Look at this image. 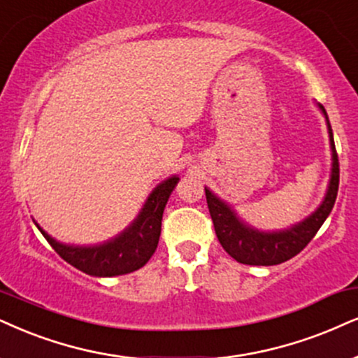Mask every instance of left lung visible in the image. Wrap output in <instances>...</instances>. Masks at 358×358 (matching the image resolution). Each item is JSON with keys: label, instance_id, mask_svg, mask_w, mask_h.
Masks as SVG:
<instances>
[{"label": "left lung", "instance_id": "obj_1", "mask_svg": "<svg viewBox=\"0 0 358 358\" xmlns=\"http://www.w3.org/2000/svg\"><path fill=\"white\" fill-rule=\"evenodd\" d=\"M317 106L325 115V120H327L330 148H332V175H330L329 189L325 193L322 205L312 213L309 218L287 229H280V231H259V229L244 223L228 203L220 200L215 193H211L205 187L206 203L208 208H210V215L213 224H215L218 241L224 248V251L241 264L274 266L299 255L310 243V239L315 236V233L319 231L324 221L327 220L329 213L332 211L338 192L341 170H338V157L327 112H325L322 103H317Z\"/></svg>", "mask_w": 358, "mask_h": 358}]
</instances>
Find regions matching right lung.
I'll list each match as a JSON object with an SVG mask.
<instances>
[{
	"mask_svg": "<svg viewBox=\"0 0 358 358\" xmlns=\"http://www.w3.org/2000/svg\"><path fill=\"white\" fill-rule=\"evenodd\" d=\"M178 180V176L173 175L158 185L129 228L102 244H94V246L62 244L49 236L38 223L36 226L62 259L85 274L110 278V275L134 273L145 266L157 250L162 233V216Z\"/></svg>",
	"mask_w": 358,
	"mask_h": 358,
	"instance_id": "1",
	"label": "right lung"
}]
</instances>
